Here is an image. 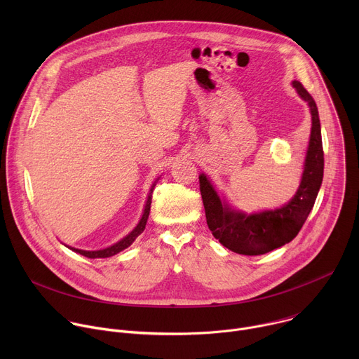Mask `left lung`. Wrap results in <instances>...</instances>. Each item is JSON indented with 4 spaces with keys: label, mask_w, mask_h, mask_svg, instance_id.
Returning <instances> with one entry per match:
<instances>
[{
    "label": "left lung",
    "mask_w": 359,
    "mask_h": 359,
    "mask_svg": "<svg viewBox=\"0 0 359 359\" xmlns=\"http://www.w3.org/2000/svg\"><path fill=\"white\" fill-rule=\"evenodd\" d=\"M292 88L310 108L311 135L299 186L285 204L274 210L245 213L231 208L226 197H220L206 175L198 176L208 226L226 248L237 254H266L290 243L313 210L320 191L324 176V151L318 109L313 96L298 81H292Z\"/></svg>",
    "instance_id": "obj_1"
}]
</instances>
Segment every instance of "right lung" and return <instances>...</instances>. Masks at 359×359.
I'll use <instances>...</instances> for the list:
<instances>
[{
  "label": "right lung",
  "mask_w": 359,
  "mask_h": 359,
  "mask_svg": "<svg viewBox=\"0 0 359 359\" xmlns=\"http://www.w3.org/2000/svg\"><path fill=\"white\" fill-rule=\"evenodd\" d=\"M159 177L155 180V183L151 184L150 190H149V194H147V200H146V204H144V209H143V213H142V217L139 220V223L136 224V227L129 233L126 234L123 238H121L118 243L107 247V248H102V250H93V251H89V250H81V248H75V247H69L67 245L69 250L81 254V255H85V257L88 259H107V257H111V255H115L118 252H121L122 250L128 248L136 238L137 236H140L146 227V223H147V217H149V213H150V204H151V193H153V189H155L156 183H158Z\"/></svg>",
  "instance_id": "add662e5"
}]
</instances>
